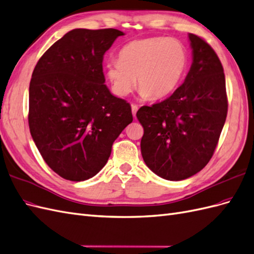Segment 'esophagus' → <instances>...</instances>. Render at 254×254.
I'll return each mask as SVG.
<instances>
[{
    "label": "esophagus",
    "mask_w": 254,
    "mask_h": 254,
    "mask_svg": "<svg viewBox=\"0 0 254 254\" xmlns=\"http://www.w3.org/2000/svg\"><path fill=\"white\" fill-rule=\"evenodd\" d=\"M138 106H135V105H131V111H132V115H133V118H135V114H136V111H138Z\"/></svg>",
    "instance_id": "obj_1"
}]
</instances>
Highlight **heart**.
<instances>
[{
  "label": "heart",
  "instance_id": "b5f03b06",
  "mask_svg": "<svg viewBox=\"0 0 254 254\" xmlns=\"http://www.w3.org/2000/svg\"><path fill=\"white\" fill-rule=\"evenodd\" d=\"M188 61L187 48L180 40L148 37L125 45L119 60L108 61L105 69L116 95L127 96L136 79L141 96L161 99L176 90Z\"/></svg>",
  "mask_w": 254,
  "mask_h": 254
}]
</instances>
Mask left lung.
Returning <instances> with one entry per match:
<instances>
[{"instance_id":"left-lung-1","label":"left lung","mask_w":254,"mask_h":254,"mask_svg":"<svg viewBox=\"0 0 254 254\" xmlns=\"http://www.w3.org/2000/svg\"><path fill=\"white\" fill-rule=\"evenodd\" d=\"M192 64L184 83L169 98L143 106L141 153L155 174L183 181L196 174L214 155L228 114L220 60L201 37L189 34Z\"/></svg>"}]
</instances>
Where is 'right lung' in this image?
Instances as JSON below:
<instances>
[{"label":"right lung","mask_w":254,"mask_h":254,"mask_svg":"<svg viewBox=\"0 0 254 254\" xmlns=\"http://www.w3.org/2000/svg\"><path fill=\"white\" fill-rule=\"evenodd\" d=\"M124 33L74 29L54 43L34 68L29 126L54 172L86 181L106 166L113 142L132 122L131 107L113 96L102 71L106 51Z\"/></svg>","instance_id":"add662e5"}]
</instances>
